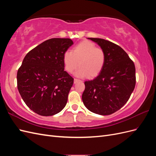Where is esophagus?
Segmentation results:
<instances>
[{"instance_id":"34e87169","label":"esophagus","mask_w":156,"mask_h":156,"mask_svg":"<svg viewBox=\"0 0 156 156\" xmlns=\"http://www.w3.org/2000/svg\"><path fill=\"white\" fill-rule=\"evenodd\" d=\"M79 81H80V80H79V79H74V83H77Z\"/></svg>"}]
</instances>
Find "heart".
<instances>
[{
    "label": "heart",
    "mask_w": 156,
    "mask_h": 156,
    "mask_svg": "<svg viewBox=\"0 0 156 156\" xmlns=\"http://www.w3.org/2000/svg\"><path fill=\"white\" fill-rule=\"evenodd\" d=\"M105 61V51L88 40L81 41L73 47L72 52L66 51L63 55L66 71L72 73L79 65L81 68L75 73L79 77H97L104 68Z\"/></svg>",
    "instance_id": "obj_1"
}]
</instances>
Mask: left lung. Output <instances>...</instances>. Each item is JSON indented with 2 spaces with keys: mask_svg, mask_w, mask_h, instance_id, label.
Here are the masks:
<instances>
[{
  "mask_svg": "<svg viewBox=\"0 0 156 156\" xmlns=\"http://www.w3.org/2000/svg\"><path fill=\"white\" fill-rule=\"evenodd\" d=\"M105 51L106 61L101 72L92 81L84 82V105L89 111L109 115L119 111L129 99L136 84L135 67L119 45L101 38L88 37Z\"/></svg>",
  "mask_w": 156,
  "mask_h": 156,
  "instance_id": "obj_1",
  "label": "left lung"
}]
</instances>
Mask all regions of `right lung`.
<instances>
[{
	"instance_id": "obj_1",
	"label": "right lung",
	"mask_w": 156,
	"mask_h": 156,
	"mask_svg": "<svg viewBox=\"0 0 156 156\" xmlns=\"http://www.w3.org/2000/svg\"><path fill=\"white\" fill-rule=\"evenodd\" d=\"M73 44L69 38H51L25 56L17 74V89L32 111L53 116L66 105L73 78L64 71L63 55Z\"/></svg>"
}]
</instances>
